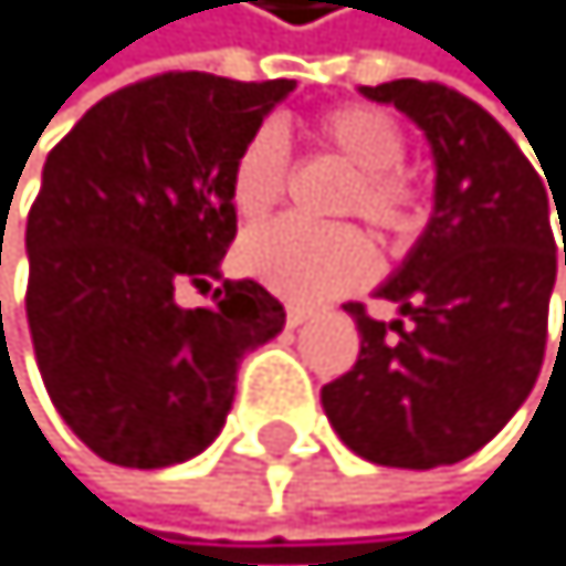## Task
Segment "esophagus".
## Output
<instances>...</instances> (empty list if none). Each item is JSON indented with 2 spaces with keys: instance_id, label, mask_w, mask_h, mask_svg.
Returning <instances> with one entry per match:
<instances>
[{
  "instance_id": "obj_1",
  "label": "esophagus",
  "mask_w": 566,
  "mask_h": 566,
  "mask_svg": "<svg viewBox=\"0 0 566 566\" xmlns=\"http://www.w3.org/2000/svg\"><path fill=\"white\" fill-rule=\"evenodd\" d=\"M311 317H314L311 306L289 303V311H285V325H289V328H300V325H306V321H311Z\"/></svg>"
}]
</instances>
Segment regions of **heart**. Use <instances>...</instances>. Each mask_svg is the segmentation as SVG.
<instances>
[{
	"mask_svg": "<svg viewBox=\"0 0 566 566\" xmlns=\"http://www.w3.org/2000/svg\"><path fill=\"white\" fill-rule=\"evenodd\" d=\"M317 140L354 169L343 209L360 212L379 231H405L416 220V190L400 176L405 133L379 107L339 104L317 118ZM289 147L277 126H255L231 161V206L241 220L266 216L285 190ZM238 266L289 300H328L365 285L376 252L354 227H311L277 220L241 238Z\"/></svg>",
	"mask_w": 566,
	"mask_h": 566,
	"instance_id": "obj_1",
	"label": "heart"
}]
</instances>
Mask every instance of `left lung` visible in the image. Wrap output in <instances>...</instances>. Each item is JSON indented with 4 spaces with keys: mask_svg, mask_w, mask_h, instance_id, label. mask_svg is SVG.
Returning a JSON list of instances; mask_svg holds the SVG:
<instances>
[{
    "mask_svg": "<svg viewBox=\"0 0 566 566\" xmlns=\"http://www.w3.org/2000/svg\"><path fill=\"white\" fill-rule=\"evenodd\" d=\"M360 96L422 129L433 212L405 263L376 289L408 328L346 303L360 354L321 390V405L354 455L433 470L481 451L538 379L556 285L549 220L556 212L564 227V198H549V180H538L513 136L448 85L394 78L360 85ZM390 327L397 336L385 335Z\"/></svg>",
    "mask_w": 566,
    "mask_h": 566,
    "instance_id": "1",
    "label": "left lung"
}]
</instances>
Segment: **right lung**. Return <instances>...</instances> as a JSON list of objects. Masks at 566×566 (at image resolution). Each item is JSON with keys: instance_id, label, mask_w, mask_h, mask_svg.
Returning a JSON list of instances; mask_svg holds the SVG:
<instances>
[{"instance_id": "add662e5", "label": "right lung", "mask_w": 566, "mask_h": 566, "mask_svg": "<svg viewBox=\"0 0 566 566\" xmlns=\"http://www.w3.org/2000/svg\"><path fill=\"white\" fill-rule=\"evenodd\" d=\"M295 90L172 71L104 96L42 166L28 212V328L61 419L104 462L201 455L234 405L241 357L285 328L255 281L212 289L238 234L231 161Z\"/></svg>"}]
</instances>
